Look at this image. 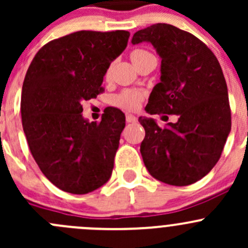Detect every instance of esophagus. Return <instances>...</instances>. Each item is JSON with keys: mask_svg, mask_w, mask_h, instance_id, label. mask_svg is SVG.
Segmentation results:
<instances>
[{"mask_svg": "<svg viewBox=\"0 0 248 248\" xmlns=\"http://www.w3.org/2000/svg\"><path fill=\"white\" fill-rule=\"evenodd\" d=\"M137 117L134 116V115H129V114H127L126 115V121L128 122V124H134V122H137Z\"/></svg>", "mask_w": 248, "mask_h": 248, "instance_id": "1", "label": "esophagus"}]
</instances>
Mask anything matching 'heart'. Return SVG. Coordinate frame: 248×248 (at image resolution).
<instances>
[{"label": "heart", "instance_id": "obj_1", "mask_svg": "<svg viewBox=\"0 0 248 248\" xmlns=\"http://www.w3.org/2000/svg\"><path fill=\"white\" fill-rule=\"evenodd\" d=\"M150 54L147 52L146 50H142V49H136L131 52V59L132 61H136L137 59H139L140 56L142 55H146ZM109 76V71L107 73V77ZM141 99H142V94L140 93L139 91H134V90H124L122 91L121 93L116 94L112 99L114 104L119 108L122 109H126V110H137L139 108L140 103H141Z\"/></svg>", "mask_w": 248, "mask_h": 248}]
</instances>
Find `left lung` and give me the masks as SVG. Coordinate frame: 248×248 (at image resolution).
Masks as SVG:
<instances>
[{
    "label": "left lung",
    "instance_id": "left-lung-1",
    "mask_svg": "<svg viewBox=\"0 0 248 248\" xmlns=\"http://www.w3.org/2000/svg\"><path fill=\"white\" fill-rule=\"evenodd\" d=\"M141 42H150L162 59L161 82L145 109L179 117L166 127L139 117L145 129L142 161L150 174L164 184L192 185L216 166L232 128L223 72L206 44L172 25L140 30L132 43Z\"/></svg>",
    "mask_w": 248,
    "mask_h": 248
}]
</instances>
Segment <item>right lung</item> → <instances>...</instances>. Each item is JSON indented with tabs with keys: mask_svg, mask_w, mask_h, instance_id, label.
Masks as SVG:
<instances>
[{
	"mask_svg": "<svg viewBox=\"0 0 248 248\" xmlns=\"http://www.w3.org/2000/svg\"><path fill=\"white\" fill-rule=\"evenodd\" d=\"M128 38L124 30L73 32L42 46L27 69L22 128L39 169L62 191L86 194L111 176L126 117L109 108L89 122L82 103L104 91L103 77Z\"/></svg>",
	"mask_w": 248,
	"mask_h": 248,
	"instance_id": "add662e5",
	"label": "right lung"
}]
</instances>
